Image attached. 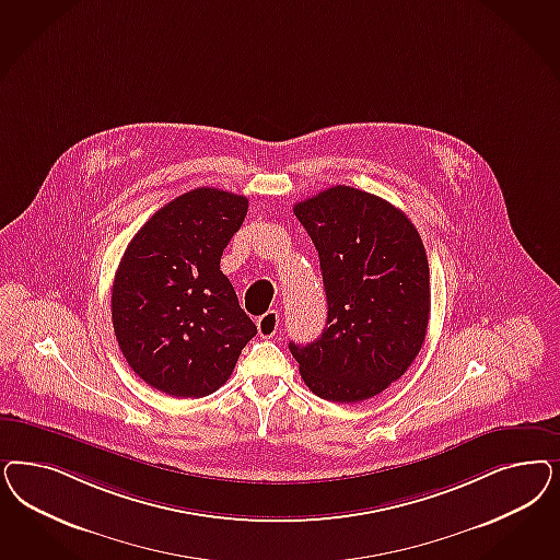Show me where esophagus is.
Wrapping results in <instances>:
<instances>
[{
    "instance_id": "esophagus-1",
    "label": "esophagus",
    "mask_w": 560,
    "mask_h": 560,
    "mask_svg": "<svg viewBox=\"0 0 560 560\" xmlns=\"http://www.w3.org/2000/svg\"><path fill=\"white\" fill-rule=\"evenodd\" d=\"M278 325H280V315H278V311H268L266 315H261L259 319H257V331H259V336L261 338H273L276 336V331H278Z\"/></svg>"
}]
</instances>
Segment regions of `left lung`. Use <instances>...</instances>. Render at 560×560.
Returning <instances> with one entry per match:
<instances>
[{"label":"left lung","mask_w":560,"mask_h":560,"mask_svg":"<svg viewBox=\"0 0 560 560\" xmlns=\"http://www.w3.org/2000/svg\"><path fill=\"white\" fill-rule=\"evenodd\" d=\"M324 276L327 324L315 342H290L315 396L357 404L412 364L431 315L429 259L415 224L389 201L336 185L299 201Z\"/></svg>","instance_id":"1"}]
</instances>
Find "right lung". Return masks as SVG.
Returning <instances> with one entry per match:
<instances>
[{
	"instance_id": "right-lung-1",
	"label": "right lung",
	"mask_w": 560,
	"mask_h": 560,
	"mask_svg": "<svg viewBox=\"0 0 560 560\" xmlns=\"http://www.w3.org/2000/svg\"><path fill=\"white\" fill-rule=\"evenodd\" d=\"M245 196L199 187L168 201L129 241L113 280V329L127 364L173 397L222 387L257 327L220 271L247 217Z\"/></svg>"
}]
</instances>
